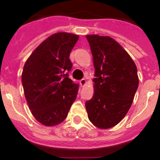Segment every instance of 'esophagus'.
Wrapping results in <instances>:
<instances>
[{
  "mask_svg": "<svg viewBox=\"0 0 160 160\" xmlns=\"http://www.w3.org/2000/svg\"><path fill=\"white\" fill-rule=\"evenodd\" d=\"M86 83H87V81H86V80H85V79H82V80H80V84L81 85V87L84 86Z\"/></svg>",
  "mask_w": 160,
  "mask_h": 160,
  "instance_id": "34e87169",
  "label": "esophagus"
}]
</instances>
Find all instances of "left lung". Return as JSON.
Instances as JSON below:
<instances>
[{
	"label": "left lung",
	"instance_id": "left-lung-1",
	"mask_svg": "<svg viewBox=\"0 0 160 160\" xmlns=\"http://www.w3.org/2000/svg\"><path fill=\"white\" fill-rule=\"evenodd\" d=\"M95 67L94 95L85 103L90 122L99 129L118 124L129 111L139 85L133 60L109 36H86Z\"/></svg>",
	"mask_w": 160,
	"mask_h": 160
}]
</instances>
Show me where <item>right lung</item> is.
<instances>
[{"instance_id":"add662e5","label":"right lung","mask_w":160,"mask_h":160,"mask_svg":"<svg viewBox=\"0 0 160 160\" xmlns=\"http://www.w3.org/2000/svg\"><path fill=\"white\" fill-rule=\"evenodd\" d=\"M79 36L58 32L46 38L28 58L22 84L31 114L46 126L66 118L76 100L79 85L68 77L72 64L69 55Z\"/></svg>"}]
</instances>
